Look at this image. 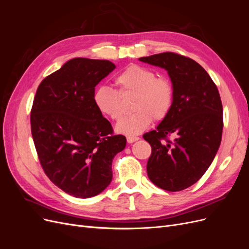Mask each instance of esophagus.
I'll list each match as a JSON object with an SVG mask.
<instances>
[{"mask_svg": "<svg viewBox=\"0 0 249 249\" xmlns=\"http://www.w3.org/2000/svg\"><path fill=\"white\" fill-rule=\"evenodd\" d=\"M137 140H139V137H134V136H127L126 137V141L129 143H133V142L137 141Z\"/></svg>", "mask_w": 249, "mask_h": 249, "instance_id": "obj_1", "label": "esophagus"}]
</instances>
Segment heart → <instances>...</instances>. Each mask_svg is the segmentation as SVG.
I'll return each instance as SVG.
<instances>
[{"mask_svg": "<svg viewBox=\"0 0 249 249\" xmlns=\"http://www.w3.org/2000/svg\"><path fill=\"white\" fill-rule=\"evenodd\" d=\"M118 92L108 86H101L95 90L93 102L103 115L112 120L123 117L120 96L135 93L131 115L124 118L116 125V131L127 136H136L145 131L153 118L162 120L167 116L175 96V88L171 81L163 76H157L148 67L132 64L119 72L115 80Z\"/></svg>", "mask_w": 249, "mask_h": 249, "instance_id": "1", "label": "heart"}]
</instances>
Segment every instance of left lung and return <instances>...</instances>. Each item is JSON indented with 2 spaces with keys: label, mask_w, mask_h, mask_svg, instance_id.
Listing matches in <instances>:
<instances>
[{
  "label": "left lung",
  "mask_w": 249,
  "mask_h": 249,
  "mask_svg": "<svg viewBox=\"0 0 249 249\" xmlns=\"http://www.w3.org/2000/svg\"><path fill=\"white\" fill-rule=\"evenodd\" d=\"M139 60L166 70L175 88L167 116L143 135L152 146L147 176L161 189L184 190L205 175L219 148L223 129L219 92L209 73L190 58L166 52ZM170 134L176 136L173 142L167 139Z\"/></svg>",
  "instance_id": "left-lung-1"
}]
</instances>
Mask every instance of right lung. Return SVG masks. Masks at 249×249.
<instances>
[{"label":"right lung","mask_w":249,"mask_h":249,"mask_svg":"<svg viewBox=\"0 0 249 249\" xmlns=\"http://www.w3.org/2000/svg\"><path fill=\"white\" fill-rule=\"evenodd\" d=\"M115 69L108 60L73 58L39 84L31 132L41 166L65 193L89 198L112 180V161L125 147L123 135L93 102L94 87Z\"/></svg>","instance_id":"add662e5"}]
</instances>
